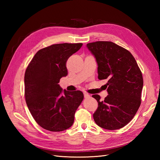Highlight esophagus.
Here are the masks:
<instances>
[{
  "label": "esophagus",
  "mask_w": 160,
  "mask_h": 160,
  "mask_svg": "<svg viewBox=\"0 0 160 160\" xmlns=\"http://www.w3.org/2000/svg\"><path fill=\"white\" fill-rule=\"evenodd\" d=\"M84 98H90V95L88 93H84Z\"/></svg>",
  "instance_id": "esophagus-1"
}]
</instances>
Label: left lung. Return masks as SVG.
<instances>
[{
  "instance_id": "1",
  "label": "left lung",
  "mask_w": 160,
  "mask_h": 160,
  "mask_svg": "<svg viewBox=\"0 0 160 160\" xmlns=\"http://www.w3.org/2000/svg\"><path fill=\"white\" fill-rule=\"evenodd\" d=\"M87 47L96 58L98 79H108L109 95L104 101H99V95H92L98 102L95 122L105 129L122 128L133 118L141 105L142 71L132 53L113 42L96 41Z\"/></svg>"
}]
</instances>
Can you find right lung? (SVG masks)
<instances>
[{
  "mask_svg": "<svg viewBox=\"0 0 160 160\" xmlns=\"http://www.w3.org/2000/svg\"><path fill=\"white\" fill-rule=\"evenodd\" d=\"M82 43H60L38 51L25 73V97L35 122L43 129L62 132L71 127L76 110L83 99L81 91L62 89L59 83L67 75V61Z\"/></svg>",
  "mask_w": 160,
  "mask_h": 160,
  "instance_id": "right-lung-1",
  "label": "right lung"
}]
</instances>
